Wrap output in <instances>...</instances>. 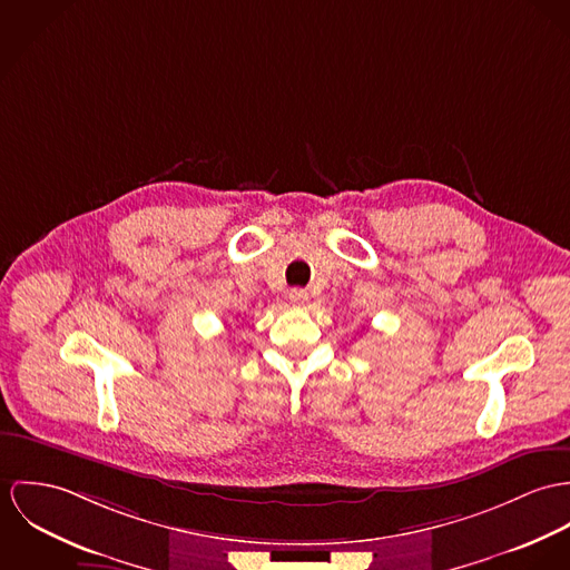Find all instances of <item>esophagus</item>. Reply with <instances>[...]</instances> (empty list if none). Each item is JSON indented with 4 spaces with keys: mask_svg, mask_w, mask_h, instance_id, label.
Wrapping results in <instances>:
<instances>
[{
    "mask_svg": "<svg viewBox=\"0 0 570 570\" xmlns=\"http://www.w3.org/2000/svg\"><path fill=\"white\" fill-rule=\"evenodd\" d=\"M288 299H291L293 306H304V304L308 302V293H306L304 288H293V291L288 293Z\"/></svg>",
    "mask_w": 570,
    "mask_h": 570,
    "instance_id": "esophagus-1",
    "label": "esophagus"
}]
</instances>
